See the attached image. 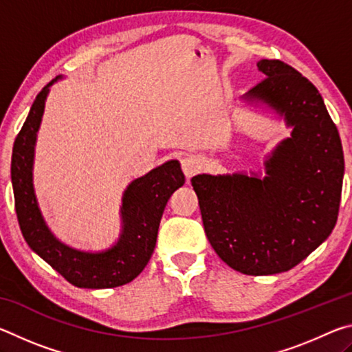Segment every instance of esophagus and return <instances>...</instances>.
<instances>
[{"label":"esophagus","mask_w":352,"mask_h":352,"mask_svg":"<svg viewBox=\"0 0 352 352\" xmlns=\"http://www.w3.org/2000/svg\"><path fill=\"white\" fill-rule=\"evenodd\" d=\"M182 169L189 180L190 177L195 175L200 170V162L195 157H184L182 160Z\"/></svg>","instance_id":"34e87169"}]
</instances>
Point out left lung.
I'll list each match as a JSON object with an SVG mask.
<instances>
[{"label": "left lung", "instance_id": "1", "mask_svg": "<svg viewBox=\"0 0 352 352\" xmlns=\"http://www.w3.org/2000/svg\"><path fill=\"white\" fill-rule=\"evenodd\" d=\"M258 69L265 79L242 99L283 116L290 138L267 158L265 177L190 178L214 252L253 276L294 269L329 237L344 174L340 135L314 83L281 60L262 58Z\"/></svg>", "mask_w": 352, "mask_h": 352}]
</instances>
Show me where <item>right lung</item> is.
Returning a JSON list of instances; mask_svg holds the SVG:
<instances>
[{
  "mask_svg": "<svg viewBox=\"0 0 352 352\" xmlns=\"http://www.w3.org/2000/svg\"><path fill=\"white\" fill-rule=\"evenodd\" d=\"M43 87L15 138L10 177L15 211L23 237L41 259L76 287L111 289L140 275L153 253L160 220L169 197L184 184L177 160H170L129 184L122 195V231L115 245L104 252H82L57 239L47 228L34 192V151L50 87Z\"/></svg>",
  "mask_w": 352,
  "mask_h": 352,
  "instance_id": "obj_1",
  "label": "right lung"
}]
</instances>
